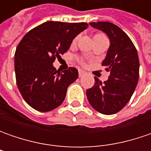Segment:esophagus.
<instances>
[{
	"mask_svg": "<svg viewBox=\"0 0 151 151\" xmlns=\"http://www.w3.org/2000/svg\"><path fill=\"white\" fill-rule=\"evenodd\" d=\"M86 75V72L83 71V70H79V77H81V76H83Z\"/></svg>",
	"mask_w": 151,
	"mask_h": 151,
	"instance_id": "34e87169",
	"label": "esophagus"
}]
</instances>
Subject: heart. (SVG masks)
Listing matches in <instances>:
<instances>
[{
	"label": "heart",
	"mask_w": 151,
	"mask_h": 151,
	"mask_svg": "<svg viewBox=\"0 0 151 151\" xmlns=\"http://www.w3.org/2000/svg\"><path fill=\"white\" fill-rule=\"evenodd\" d=\"M78 38H79V36H77L76 38H75V39L73 40V43H74V44H75V43H76V42H77V40H78Z\"/></svg>",
	"instance_id": "heart-1"
}]
</instances>
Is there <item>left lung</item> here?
I'll return each mask as SVG.
<instances>
[{
  "label": "left lung",
  "instance_id": "left-lung-1",
  "mask_svg": "<svg viewBox=\"0 0 151 151\" xmlns=\"http://www.w3.org/2000/svg\"><path fill=\"white\" fill-rule=\"evenodd\" d=\"M90 25L105 32L110 40L101 63L110 76L103 83L95 77V84L86 90V96L95 110L111 115L123 109L134 91L139 75V56L133 42L120 27L108 22H90Z\"/></svg>",
  "mask_w": 151,
  "mask_h": 151
}]
</instances>
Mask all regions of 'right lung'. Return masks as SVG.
Instances as JSON below:
<instances>
[{"label": "right lung", "mask_w": 151, "mask_h": 151, "mask_svg": "<svg viewBox=\"0 0 151 151\" xmlns=\"http://www.w3.org/2000/svg\"><path fill=\"white\" fill-rule=\"evenodd\" d=\"M87 27L86 22L49 21L32 28L21 40L15 52L16 81L30 107L49 112L64 101L68 86L78 78V70L70 67L60 73L53 63Z\"/></svg>", "instance_id": "right-lung-1"}]
</instances>
